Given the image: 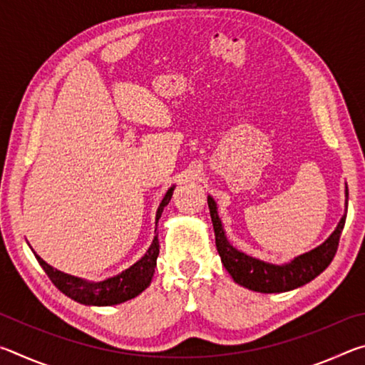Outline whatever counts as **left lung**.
<instances>
[{
    "label": "left lung",
    "instance_id": "obj_1",
    "mask_svg": "<svg viewBox=\"0 0 365 365\" xmlns=\"http://www.w3.org/2000/svg\"><path fill=\"white\" fill-rule=\"evenodd\" d=\"M207 205L214 225L215 246H217L222 264H224V267L238 285L259 293L289 292V289L306 285L307 282L314 280L319 274H322L335 257L339 237H341L346 222L344 214L335 232L316 250L294 257L289 264L275 265L246 256L245 252L233 248L225 237L222 222L217 215V207H215V202L211 196H207ZM346 209H348V187H346Z\"/></svg>",
    "mask_w": 365,
    "mask_h": 365
}]
</instances>
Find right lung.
Returning <instances> with one entry per match:
<instances>
[{"instance_id":"1","label":"right lung","mask_w":365,"mask_h":365,"mask_svg":"<svg viewBox=\"0 0 365 365\" xmlns=\"http://www.w3.org/2000/svg\"><path fill=\"white\" fill-rule=\"evenodd\" d=\"M172 193H174V187H170L165 193L164 200L160 201L156 212V237H154L153 243L148 250L146 255L140 259L138 262H135L130 269L123 270L122 274L108 279L104 282L91 283L85 282L77 277L67 275L64 272H59L53 269L51 265H48L43 259L35 255L36 261L46 272L49 280L53 282V285L56 287L59 292H63L66 296H69L73 301L82 302V304L88 306H113L120 304L128 299L138 296L148 285L151 283L154 269H156V259L159 255V238H158V220L163 214L164 207L169 205Z\"/></svg>"}]
</instances>
